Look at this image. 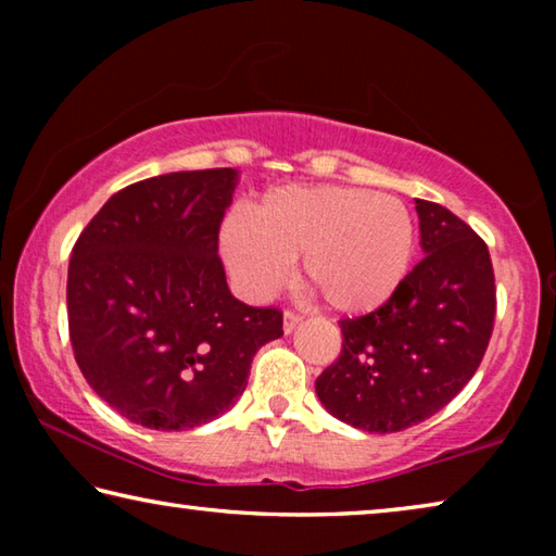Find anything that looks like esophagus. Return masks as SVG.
Here are the masks:
<instances>
[{
    "label": "esophagus",
    "mask_w": 556,
    "mask_h": 556,
    "mask_svg": "<svg viewBox=\"0 0 556 556\" xmlns=\"http://www.w3.org/2000/svg\"><path fill=\"white\" fill-rule=\"evenodd\" d=\"M299 321H301V316L296 312H289V308H287V312H285V333L294 331Z\"/></svg>",
    "instance_id": "34e87169"
}]
</instances>
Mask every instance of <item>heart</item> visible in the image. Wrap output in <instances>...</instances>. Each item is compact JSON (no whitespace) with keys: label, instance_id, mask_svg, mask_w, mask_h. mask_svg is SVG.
Segmentation results:
<instances>
[{"label":"heart","instance_id":"heart-1","mask_svg":"<svg viewBox=\"0 0 556 556\" xmlns=\"http://www.w3.org/2000/svg\"><path fill=\"white\" fill-rule=\"evenodd\" d=\"M414 220L402 201L355 186H285L223 223L220 248L235 281L265 296L301 255V279L338 314L382 306L414 255Z\"/></svg>","mask_w":556,"mask_h":556}]
</instances>
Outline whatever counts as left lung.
I'll return each mask as SVG.
<instances>
[{
  "instance_id": "obj_1",
  "label": "left lung",
  "mask_w": 556,
  "mask_h": 556,
  "mask_svg": "<svg viewBox=\"0 0 556 556\" xmlns=\"http://www.w3.org/2000/svg\"><path fill=\"white\" fill-rule=\"evenodd\" d=\"M425 257L375 312L343 318V348L316 394L355 429L402 431L456 397L481 365L495 321L488 244L458 215L414 199Z\"/></svg>"
}]
</instances>
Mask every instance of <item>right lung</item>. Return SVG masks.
I'll use <instances>...</instances> for the list:
<instances>
[{"label":"right lung","mask_w":556,"mask_h":556,"mask_svg":"<svg viewBox=\"0 0 556 556\" xmlns=\"http://www.w3.org/2000/svg\"><path fill=\"white\" fill-rule=\"evenodd\" d=\"M235 168L144 178L80 232L68 265V333L83 378L135 425L201 427L248 388L281 333L275 306L235 299L218 257Z\"/></svg>","instance_id":"obj_1"}]
</instances>
